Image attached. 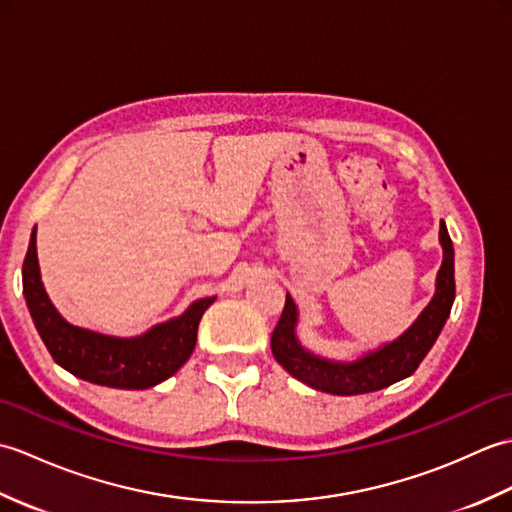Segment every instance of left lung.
Wrapping results in <instances>:
<instances>
[{
    "mask_svg": "<svg viewBox=\"0 0 512 512\" xmlns=\"http://www.w3.org/2000/svg\"><path fill=\"white\" fill-rule=\"evenodd\" d=\"M440 242L444 248V259L438 273L436 295L422 310L418 321L400 339L380 347L378 352L358 358L354 363L325 361V358L314 356L299 345L295 336L297 306L290 295H286L284 312H281L279 323L270 336V347H273L277 363L301 383L336 396L369 394V391H378L411 376L436 343L455 299L453 242L444 222H440Z\"/></svg>",
    "mask_w": 512,
    "mask_h": 512,
    "instance_id": "8db88e82",
    "label": "left lung"
}]
</instances>
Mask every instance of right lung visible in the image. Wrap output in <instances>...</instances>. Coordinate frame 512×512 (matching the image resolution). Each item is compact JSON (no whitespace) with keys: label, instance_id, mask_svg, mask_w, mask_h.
Segmentation results:
<instances>
[{"label":"right lung","instance_id":"right-lung-1","mask_svg":"<svg viewBox=\"0 0 512 512\" xmlns=\"http://www.w3.org/2000/svg\"><path fill=\"white\" fill-rule=\"evenodd\" d=\"M24 297L35 328L54 363L88 383L116 389H147L173 376L189 361L198 341V325L215 297L191 303L178 319L160 323L136 339L96 334L74 328L54 310L43 290L37 262V228L24 259Z\"/></svg>","mask_w":512,"mask_h":512}]
</instances>
